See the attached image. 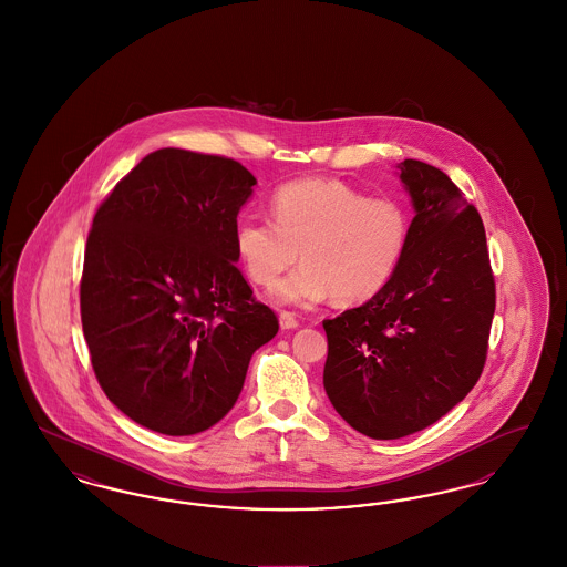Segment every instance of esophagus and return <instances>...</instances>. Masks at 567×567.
Wrapping results in <instances>:
<instances>
[{"mask_svg": "<svg viewBox=\"0 0 567 567\" xmlns=\"http://www.w3.org/2000/svg\"><path fill=\"white\" fill-rule=\"evenodd\" d=\"M278 323H280L282 331H289V329H297L299 327L296 317L291 312H280L278 315Z\"/></svg>", "mask_w": 567, "mask_h": 567, "instance_id": "obj_1", "label": "esophagus"}]
</instances>
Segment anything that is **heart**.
Masks as SVG:
<instances>
[{"mask_svg":"<svg viewBox=\"0 0 567 567\" xmlns=\"http://www.w3.org/2000/svg\"><path fill=\"white\" fill-rule=\"evenodd\" d=\"M270 220L244 216L234 248L248 278L271 285L299 259L289 278L270 291L282 306H315L329 297L363 303L389 287L404 261L412 234L400 199L368 197L340 181H296L278 187Z\"/></svg>","mask_w":567,"mask_h":567,"instance_id":"heart-1","label":"heart"}]
</instances>
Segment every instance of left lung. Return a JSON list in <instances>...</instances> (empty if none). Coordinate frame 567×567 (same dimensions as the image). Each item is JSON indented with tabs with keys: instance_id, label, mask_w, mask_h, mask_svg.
<instances>
[{
	"instance_id": "8db88e82",
	"label": "left lung",
	"mask_w": 567,
	"mask_h": 567,
	"mask_svg": "<svg viewBox=\"0 0 567 567\" xmlns=\"http://www.w3.org/2000/svg\"><path fill=\"white\" fill-rule=\"evenodd\" d=\"M398 169L414 208L404 261L384 291L323 321L324 393L374 440L421 432L472 391L495 312L478 210L430 163Z\"/></svg>"
}]
</instances>
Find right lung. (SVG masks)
<instances>
[{
	"label": "right lung",
	"mask_w": 567,
	"mask_h": 567,
	"mask_svg": "<svg viewBox=\"0 0 567 567\" xmlns=\"http://www.w3.org/2000/svg\"><path fill=\"white\" fill-rule=\"evenodd\" d=\"M257 178L183 148L144 157L100 206L81 315L110 402L151 432L193 435L238 402L278 319L236 268L234 227Z\"/></svg>",
	"instance_id": "add662e5"
}]
</instances>
